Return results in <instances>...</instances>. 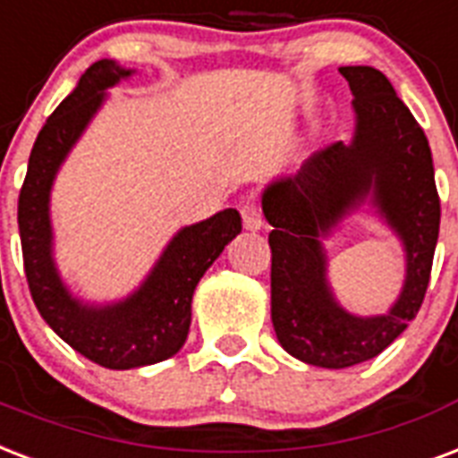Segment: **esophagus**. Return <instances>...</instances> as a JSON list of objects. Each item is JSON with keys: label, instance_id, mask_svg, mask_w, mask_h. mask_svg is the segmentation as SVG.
I'll return each mask as SVG.
<instances>
[{"label": "esophagus", "instance_id": "1", "mask_svg": "<svg viewBox=\"0 0 458 458\" xmlns=\"http://www.w3.org/2000/svg\"><path fill=\"white\" fill-rule=\"evenodd\" d=\"M241 219H243V226L255 232V229H260L262 226V210L260 205L255 203V200H246V203L241 205Z\"/></svg>", "mask_w": 458, "mask_h": 458}]
</instances>
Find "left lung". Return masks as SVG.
<instances>
[{
  "label": "left lung",
  "instance_id": "left-lung-1",
  "mask_svg": "<svg viewBox=\"0 0 458 458\" xmlns=\"http://www.w3.org/2000/svg\"><path fill=\"white\" fill-rule=\"evenodd\" d=\"M353 93V143L322 145L296 176L272 183L262 212L272 225V325L303 363L349 368L370 360L409 327L423 306L439 233V196L423 129L373 66H342ZM370 190L407 246V284L389 316L353 318L324 282L317 236Z\"/></svg>",
  "mask_w": 458,
  "mask_h": 458
}]
</instances>
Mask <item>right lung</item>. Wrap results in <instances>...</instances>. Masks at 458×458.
I'll use <instances>...</instances> for the list:
<instances>
[{
    "label": "right lung",
    "mask_w": 458,
    "mask_h": 458,
    "mask_svg": "<svg viewBox=\"0 0 458 458\" xmlns=\"http://www.w3.org/2000/svg\"><path fill=\"white\" fill-rule=\"evenodd\" d=\"M131 71L95 62L78 88L49 114L28 159L19 196V232L28 289L49 327L81 356L112 370L159 363L183 346L191 327V299L205 269L241 232L236 210H222L200 225L181 229L140 289L123 303L90 308L69 296L52 262L49 189L56 169L85 123L100 107L105 88Z\"/></svg>",
    "instance_id": "obj_1"
}]
</instances>
